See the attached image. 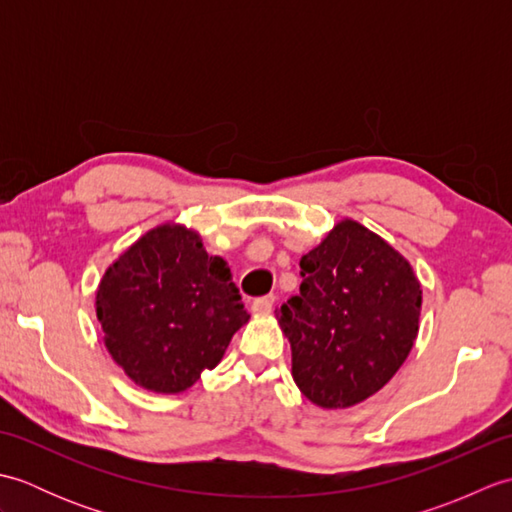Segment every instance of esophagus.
<instances>
[{
    "instance_id": "1",
    "label": "esophagus",
    "mask_w": 512,
    "mask_h": 512,
    "mask_svg": "<svg viewBox=\"0 0 512 512\" xmlns=\"http://www.w3.org/2000/svg\"><path fill=\"white\" fill-rule=\"evenodd\" d=\"M275 306V297L273 295H266V297H259L253 301V312L257 314H270L273 312Z\"/></svg>"
}]
</instances>
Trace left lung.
I'll use <instances>...</instances> for the list:
<instances>
[{
	"instance_id": "left-lung-1",
	"label": "left lung",
	"mask_w": 512,
	"mask_h": 512,
	"mask_svg": "<svg viewBox=\"0 0 512 512\" xmlns=\"http://www.w3.org/2000/svg\"><path fill=\"white\" fill-rule=\"evenodd\" d=\"M299 266V295L275 310L292 378L314 405L352 407L383 389L409 356L420 281L398 250L354 220L336 224Z\"/></svg>"
}]
</instances>
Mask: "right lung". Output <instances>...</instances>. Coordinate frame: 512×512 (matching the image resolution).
<instances>
[{
  "label": "right lung",
  "instance_id": "add662e5",
  "mask_svg": "<svg viewBox=\"0 0 512 512\" xmlns=\"http://www.w3.org/2000/svg\"><path fill=\"white\" fill-rule=\"evenodd\" d=\"M96 317L136 385L180 394L222 361L248 312L224 259L206 253L195 231L162 224L105 270Z\"/></svg>",
  "mask_w": 512,
  "mask_h": 512
}]
</instances>
